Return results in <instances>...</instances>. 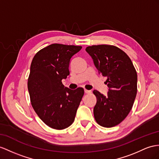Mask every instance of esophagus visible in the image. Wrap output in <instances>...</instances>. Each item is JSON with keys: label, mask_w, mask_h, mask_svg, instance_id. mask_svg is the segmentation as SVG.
Masks as SVG:
<instances>
[{"label": "esophagus", "mask_w": 159, "mask_h": 159, "mask_svg": "<svg viewBox=\"0 0 159 159\" xmlns=\"http://www.w3.org/2000/svg\"><path fill=\"white\" fill-rule=\"evenodd\" d=\"M84 93H87V94H90V93H91V91H89V90H87V89H84Z\"/></svg>", "instance_id": "obj_1"}]
</instances>
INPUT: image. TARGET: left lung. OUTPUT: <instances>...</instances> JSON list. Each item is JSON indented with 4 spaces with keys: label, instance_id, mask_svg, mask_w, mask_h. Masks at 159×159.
I'll list each match as a JSON object with an SVG mask.
<instances>
[{
    "label": "left lung",
    "instance_id": "obj_1",
    "mask_svg": "<svg viewBox=\"0 0 159 159\" xmlns=\"http://www.w3.org/2000/svg\"><path fill=\"white\" fill-rule=\"evenodd\" d=\"M99 74L107 77L106 96L93 91L97 103L93 113L97 124L111 128L120 124L131 110L137 93V73L132 60L121 49L111 45L88 46Z\"/></svg>",
    "mask_w": 159,
    "mask_h": 159
}]
</instances>
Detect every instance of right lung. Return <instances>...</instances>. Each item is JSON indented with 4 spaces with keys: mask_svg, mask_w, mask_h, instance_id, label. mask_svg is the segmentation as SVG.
<instances>
[{
    "mask_svg": "<svg viewBox=\"0 0 159 159\" xmlns=\"http://www.w3.org/2000/svg\"><path fill=\"white\" fill-rule=\"evenodd\" d=\"M81 48L53 43L40 50L32 60L27 82L31 105L52 128L63 129L75 121L84 89L71 90L64 86L62 80L70 75V59Z\"/></svg>",
    "mask_w": 159,
    "mask_h": 159,
    "instance_id": "1",
    "label": "right lung"
}]
</instances>
